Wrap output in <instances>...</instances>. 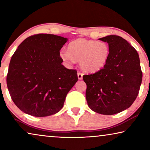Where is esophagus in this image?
I'll return each instance as SVG.
<instances>
[{"instance_id":"esophagus-1","label":"esophagus","mask_w":150,"mask_h":150,"mask_svg":"<svg viewBox=\"0 0 150 150\" xmlns=\"http://www.w3.org/2000/svg\"><path fill=\"white\" fill-rule=\"evenodd\" d=\"M77 74H78V79H79V80L83 79V74L81 72H78Z\"/></svg>"}]
</instances>
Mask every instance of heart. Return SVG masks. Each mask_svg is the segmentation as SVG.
<instances>
[{"instance_id":"heart-1","label":"heart","mask_w":150,"mask_h":150,"mask_svg":"<svg viewBox=\"0 0 150 150\" xmlns=\"http://www.w3.org/2000/svg\"><path fill=\"white\" fill-rule=\"evenodd\" d=\"M110 47L105 42L77 39L62 50L60 57L67 63L79 61L81 68L87 72H96L105 66L110 56Z\"/></svg>"}]
</instances>
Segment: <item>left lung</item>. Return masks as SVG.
<instances>
[{
    "label": "left lung",
    "instance_id": "8db88e82",
    "mask_svg": "<svg viewBox=\"0 0 150 150\" xmlns=\"http://www.w3.org/2000/svg\"><path fill=\"white\" fill-rule=\"evenodd\" d=\"M99 40L109 45L110 56L103 68L83 76L86 100L94 112L110 115L132 105L139 94L143 74L138 52L126 40L108 35Z\"/></svg>",
    "mask_w": 150,
    "mask_h": 150
}]
</instances>
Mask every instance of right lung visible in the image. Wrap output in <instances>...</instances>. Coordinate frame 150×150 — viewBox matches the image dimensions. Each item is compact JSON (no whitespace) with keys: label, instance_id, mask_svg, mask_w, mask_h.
Segmentation results:
<instances>
[{"label":"right lung","instance_id":"1","mask_svg":"<svg viewBox=\"0 0 150 150\" xmlns=\"http://www.w3.org/2000/svg\"><path fill=\"white\" fill-rule=\"evenodd\" d=\"M68 39L38 34L25 39L10 61L7 85L17 107L35 117H46L63 108L78 81L75 69L61 64L60 50Z\"/></svg>","mask_w":150,"mask_h":150}]
</instances>
